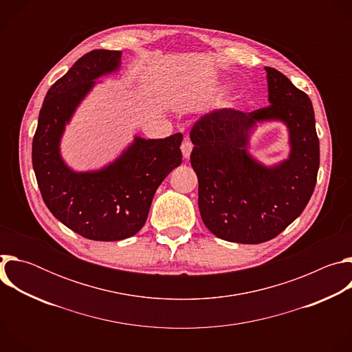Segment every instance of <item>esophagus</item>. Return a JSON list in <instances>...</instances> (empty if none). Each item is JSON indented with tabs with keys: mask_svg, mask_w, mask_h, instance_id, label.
<instances>
[{
	"mask_svg": "<svg viewBox=\"0 0 352 352\" xmlns=\"http://www.w3.org/2000/svg\"><path fill=\"white\" fill-rule=\"evenodd\" d=\"M192 148H193L192 142L189 140V138H185V140L181 144V150H182V155H184L185 159H189V156L192 153Z\"/></svg>",
	"mask_w": 352,
	"mask_h": 352,
	"instance_id": "1",
	"label": "esophagus"
}]
</instances>
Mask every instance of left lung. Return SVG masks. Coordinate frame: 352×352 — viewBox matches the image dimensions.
Returning <instances> with one entry per match:
<instances>
[{
    "label": "left lung",
    "instance_id": "left-lung-1",
    "mask_svg": "<svg viewBox=\"0 0 352 352\" xmlns=\"http://www.w3.org/2000/svg\"><path fill=\"white\" fill-rule=\"evenodd\" d=\"M267 72L270 106L242 113L213 110L190 131V166L199 181V212L216 236L261 243L304 212L316 185L319 139L311 98L274 68ZM281 122L289 132L287 160L266 166L248 152L259 123Z\"/></svg>",
    "mask_w": 352,
    "mask_h": 352
}]
</instances>
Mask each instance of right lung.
I'll list each match as a JSON object with an SVG mask.
<instances>
[{
    "label": "right lung",
    "instance_id": "obj_1",
    "mask_svg": "<svg viewBox=\"0 0 352 352\" xmlns=\"http://www.w3.org/2000/svg\"><path fill=\"white\" fill-rule=\"evenodd\" d=\"M121 52L93 50L45 94L32 144L36 179L48 210L64 226L93 241H120L146 223L153 196L182 163V133L133 140L106 166L76 171L61 155V140L97 79L121 69Z\"/></svg>",
    "mask_w": 352,
    "mask_h": 352
}]
</instances>
